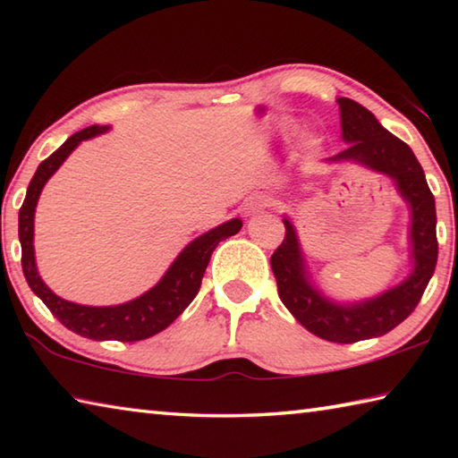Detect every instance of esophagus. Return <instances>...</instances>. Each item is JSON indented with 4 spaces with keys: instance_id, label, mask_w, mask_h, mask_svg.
I'll return each instance as SVG.
<instances>
[{
    "instance_id": "esophagus-1",
    "label": "esophagus",
    "mask_w": 458,
    "mask_h": 458,
    "mask_svg": "<svg viewBox=\"0 0 458 458\" xmlns=\"http://www.w3.org/2000/svg\"><path fill=\"white\" fill-rule=\"evenodd\" d=\"M267 206H268V198H267V196H262V193H257V196L248 198L246 206H244V212H246L248 216H250V214L259 212V210H265Z\"/></svg>"
}]
</instances>
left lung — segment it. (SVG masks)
<instances>
[{"instance_id": "obj_1", "label": "left lung", "mask_w": 458, "mask_h": 458, "mask_svg": "<svg viewBox=\"0 0 458 458\" xmlns=\"http://www.w3.org/2000/svg\"><path fill=\"white\" fill-rule=\"evenodd\" d=\"M337 103L341 131L350 145L335 155L333 161L355 159L396 180L400 193L412 206L414 273L396 289L379 294L368 303L353 307L331 303L307 283L297 234L286 218L283 220L284 238L270 257V267L276 278L278 297L305 329L333 344H355L361 339L386 335L420 303L438 259L437 210L434 196L412 149L379 125L366 106L352 98H339Z\"/></svg>"}]
</instances>
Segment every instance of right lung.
<instances>
[{
	"instance_id": "right-lung-1",
	"label": "right lung",
	"mask_w": 458,
	"mask_h": 458,
	"mask_svg": "<svg viewBox=\"0 0 458 458\" xmlns=\"http://www.w3.org/2000/svg\"><path fill=\"white\" fill-rule=\"evenodd\" d=\"M105 131L106 127L98 125H90L79 131V133L68 137L64 145L58 147L48 159H44L38 165L32 182L28 185L24 204L20 208L18 234L21 242V268H24V276L30 289L42 299V303L50 309V313L64 327L95 341H141L169 327L183 313V309L196 299L214 248L222 240L234 236L242 228V222L234 218L193 240L191 244L183 248V252L175 259L174 265L169 267L165 276L151 291H147L139 299L131 301V303L117 307H87L56 297L44 284L40 275H38L34 260L32 240L38 198H40L44 183L50 180V175L62 165V161L71 155L74 147L84 141V139L105 133Z\"/></svg>"
}]
</instances>
